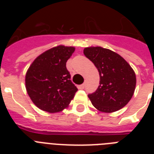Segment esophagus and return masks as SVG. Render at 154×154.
I'll list each match as a JSON object with an SVG mask.
<instances>
[{
    "label": "esophagus",
    "instance_id": "34e87169",
    "mask_svg": "<svg viewBox=\"0 0 154 154\" xmlns=\"http://www.w3.org/2000/svg\"><path fill=\"white\" fill-rule=\"evenodd\" d=\"M85 84H82V85H80L79 86V89H83L84 88H85Z\"/></svg>",
    "mask_w": 154,
    "mask_h": 154
}]
</instances>
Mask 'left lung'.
Wrapping results in <instances>:
<instances>
[{
  "mask_svg": "<svg viewBox=\"0 0 154 154\" xmlns=\"http://www.w3.org/2000/svg\"><path fill=\"white\" fill-rule=\"evenodd\" d=\"M84 55L93 62L99 73V85L88 95L98 110L112 112L127 104L135 91L136 75L124 58L101 47L85 48Z\"/></svg>",
  "mask_w": 154,
  "mask_h": 154,
  "instance_id": "obj_1",
  "label": "left lung"
}]
</instances>
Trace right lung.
Listing matches in <instances>:
<instances>
[{
  "instance_id": "add662e5",
  "label": "right lung",
  "mask_w": 154,
  "mask_h": 154,
  "mask_svg": "<svg viewBox=\"0 0 154 154\" xmlns=\"http://www.w3.org/2000/svg\"><path fill=\"white\" fill-rule=\"evenodd\" d=\"M74 47L59 45L39 55L32 62L25 76L28 96L40 109L60 112L68 107L78 91L71 81L66 62Z\"/></svg>"
}]
</instances>
